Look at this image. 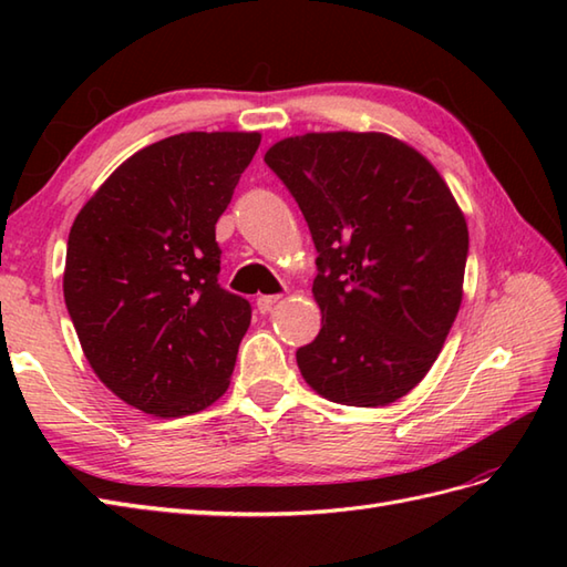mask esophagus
I'll use <instances>...</instances> for the list:
<instances>
[{"label": "esophagus", "mask_w": 567, "mask_h": 567, "mask_svg": "<svg viewBox=\"0 0 567 567\" xmlns=\"http://www.w3.org/2000/svg\"><path fill=\"white\" fill-rule=\"evenodd\" d=\"M280 302V295H262V297H258V311L260 315H268V311H272V307Z\"/></svg>", "instance_id": "esophagus-1"}]
</instances>
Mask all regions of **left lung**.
<instances>
[{"label": "left lung", "mask_w": 567, "mask_h": 567, "mask_svg": "<svg viewBox=\"0 0 567 567\" xmlns=\"http://www.w3.org/2000/svg\"><path fill=\"white\" fill-rule=\"evenodd\" d=\"M319 250L321 331L297 351L317 394L384 406L436 363L463 302L467 224L441 173L380 131H321L265 153Z\"/></svg>", "instance_id": "1"}]
</instances>
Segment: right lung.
Masks as SVG:
<instances>
[{
	"instance_id": "1",
	"label": "right lung",
	"mask_w": 567,
	"mask_h": 567,
	"mask_svg": "<svg viewBox=\"0 0 567 567\" xmlns=\"http://www.w3.org/2000/svg\"><path fill=\"white\" fill-rule=\"evenodd\" d=\"M258 146V131L151 143L72 221L63 295L82 353L141 412L197 414L228 390L250 305L216 282V221Z\"/></svg>"
}]
</instances>
